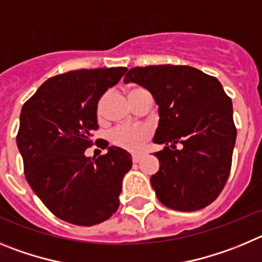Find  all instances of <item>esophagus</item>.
Segmentation results:
<instances>
[{"label": "esophagus", "mask_w": 262, "mask_h": 262, "mask_svg": "<svg viewBox=\"0 0 262 262\" xmlns=\"http://www.w3.org/2000/svg\"><path fill=\"white\" fill-rule=\"evenodd\" d=\"M132 159H133V163H138L141 159H142V155L140 154H134L133 157H132Z\"/></svg>", "instance_id": "esophagus-1"}]
</instances>
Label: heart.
<instances>
[{
    "label": "heart",
    "mask_w": 262,
    "mask_h": 262,
    "mask_svg": "<svg viewBox=\"0 0 262 262\" xmlns=\"http://www.w3.org/2000/svg\"><path fill=\"white\" fill-rule=\"evenodd\" d=\"M151 134L152 130L148 125L120 126L111 133V142L126 151L138 152L145 147L147 141L151 138Z\"/></svg>",
    "instance_id": "b5f03b06"
}]
</instances>
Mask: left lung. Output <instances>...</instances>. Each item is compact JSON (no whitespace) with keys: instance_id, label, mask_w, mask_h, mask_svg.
I'll list each match as a JSON object with an SVG mask.
<instances>
[{"instance_id":"left-lung-1","label":"left lung","mask_w":262,"mask_h":262,"mask_svg":"<svg viewBox=\"0 0 262 262\" xmlns=\"http://www.w3.org/2000/svg\"><path fill=\"white\" fill-rule=\"evenodd\" d=\"M151 93L159 107L154 142L159 171L150 181L169 209L194 211L210 205L231 171L236 128L232 102L216 78L187 65L133 68L124 78Z\"/></svg>"}]
</instances>
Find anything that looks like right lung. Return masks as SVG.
<instances>
[{"label": "right lung", "mask_w": 262, "mask_h": 262, "mask_svg": "<svg viewBox=\"0 0 262 262\" xmlns=\"http://www.w3.org/2000/svg\"><path fill=\"white\" fill-rule=\"evenodd\" d=\"M126 70L81 69L55 75L22 107L16 145L26 179L65 222L94 226L119 209L122 178L132 168L130 154L115 146L96 159L84 151L93 146L91 133L99 128V99ZM107 146L105 141L99 147Z\"/></svg>", "instance_id": "right-lung-1"}]
</instances>
